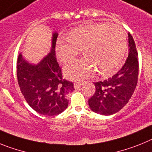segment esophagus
I'll return each mask as SVG.
<instances>
[{
    "mask_svg": "<svg viewBox=\"0 0 152 152\" xmlns=\"http://www.w3.org/2000/svg\"><path fill=\"white\" fill-rule=\"evenodd\" d=\"M83 83H84L83 81H75L74 83V87H75V89H77V88H79L80 86L82 85Z\"/></svg>",
    "mask_w": 152,
    "mask_h": 152,
    "instance_id": "esophagus-1",
    "label": "esophagus"
}]
</instances>
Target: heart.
<instances>
[{"label":"heart","mask_w":152,"mask_h":152,"mask_svg":"<svg viewBox=\"0 0 152 152\" xmlns=\"http://www.w3.org/2000/svg\"><path fill=\"white\" fill-rule=\"evenodd\" d=\"M125 31L116 24L94 23L75 28L68 37L58 39L56 52L63 63L72 61L82 49L86 58L68 64L64 73L72 78L88 77L95 71L108 75L117 67L126 53Z\"/></svg>","instance_id":"1"}]
</instances>
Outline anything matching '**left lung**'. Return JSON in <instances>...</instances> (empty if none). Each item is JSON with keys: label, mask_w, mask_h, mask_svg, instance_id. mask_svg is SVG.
<instances>
[{"label": "left lung", "mask_w": 152, "mask_h": 152, "mask_svg": "<svg viewBox=\"0 0 152 152\" xmlns=\"http://www.w3.org/2000/svg\"><path fill=\"white\" fill-rule=\"evenodd\" d=\"M129 56L122 68L112 77L94 82L95 93L88 100L91 110L101 115H112L128 103L138 83L139 60L135 43L129 33Z\"/></svg>", "instance_id": "left-lung-1"}]
</instances>
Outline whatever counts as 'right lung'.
Listing matches in <instances>:
<instances>
[{"instance_id": "1", "label": "right lung", "mask_w": 152, "mask_h": 152, "mask_svg": "<svg viewBox=\"0 0 152 152\" xmlns=\"http://www.w3.org/2000/svg\"><path fill=\"white\" fill-rule=\"evenodd\" d=\"M58 35L53 34L51 52L38 65L25 61L22 55L17 58V80L27 103L37 113L53 116L68 107L67 94L73 91L74 84L63 78L56 57Z\"/></svg>"}]
</instances>
